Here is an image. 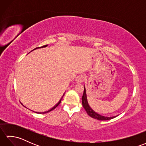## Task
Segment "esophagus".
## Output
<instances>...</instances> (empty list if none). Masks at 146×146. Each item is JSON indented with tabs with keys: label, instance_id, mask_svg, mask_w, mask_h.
<instances>
[{
	"label": "esophagus",
	"instance_id": "esophagus-1",
	"mask_svg": "<svg viewBox=\"0 0 146 146\" xmlns=\"http://www.w3.org/2000/svg\"><path fill=\"white\" fill-rule=\"evenodd\" d=\"M85 79V76L83 75H79L76 76V78H75V81L76 83H82L83 80Z\"/></svg>",
	"mask_w": 146,
	"mask_h": 146
}]
</instances>
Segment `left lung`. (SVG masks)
<instances>
[{
	"mask_svg": "<svg viewBox=\"0 0 146 146\" xmlns=\"http://www.w3.org/2000/svg\"><path fill=\"white\" fill-rule=\"evenodd\" d=\"M82 101L83 107L85 108V110H86V113H88L89 116H90L91 117L94 118V119H97L98 120H107L112 119H113V118L116 117L117 116V115L112 116V117L104 116V115H102L98 113L97 112H96L95 111L93 110L88 103L87 97H86V88L85 87V85H84V92H83V94L82 98Z\"/></svg>",
	"mask_w": 146,
	"mask_h": 146,
	"instance_id": "obj_1",
	"label": "left lung"
}]
</instances>
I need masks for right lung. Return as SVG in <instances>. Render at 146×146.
Instances as JSON below:
<instances>
[{"mask_svg":"<svg viewBox=\"0 0 146 146\" xmlns=\"http://www.w3.org/2000/svg\"><path fill=\"white\" fill-rule=\"evenodd\" d=\"M48 46V44H47V45H45V46H42V47H40V48H45V47H46V46ZM38 48H39V47L36 48H35V49H38ZM64 94H65V93H64ZM64 94L63 95V96H62V97L61 98V99H60V101H59V102H58V103H57L56 104V105H54V106L53 107H52L51 108H50V109L48 110H47V111H35L32 110H32L33 111H34V112H35V113H39V114H42V113H48V112H49V111H52V110H54L56 107H57L58 106V105H60V104L61 103V100H62V98H63V96H64ZM21 104L23 105L24 107H25V106H24V105L23 104H22V103H21Z\"/></svg>","mask_w":146,"mask_h":146,"instance_id":"right-lung-1","label":"right lung"}]
</instances>
